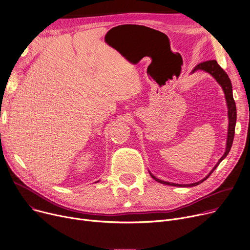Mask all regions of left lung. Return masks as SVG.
<instances>
[{
  "label": "left lung",
  "mask_w": 250,
  "mask_h": 250,
  "mask_svg": "<svg viewBox=\"0 0 250 250\" xmlns=\"http://www.w3.org/2000/svg\"><path fill=\"white\" fill-rule=\"evenodd\" d=\"M197 70H204V71L208 72L209 74H211L216 79V81H217L219 84L221 85V87H222V89L224 91L225 98H226V104H227V107H228V120H229L227 142H226V151H225L224 155L220 158L218 163L215 165V167L212 169V171L203 180L199 181V182H196V183H193V184H189V185L175 184V183L162 181V180L156 178L154 175H152L151 173H149V175L152 176L153 179H155L157 182L162 183V184H165V185L178 186V187H193V186H197L199 184H201V183L204 182L206 179H208L209 176L213 173V171L218 167V165L221 163V161L226 158V156L228 155L230 148H231L232 143H233L234 132H235V125H236V105H235V102H234V99H233V94H232L231 81H230L227 73L220 67V65H218V63H217V61H216V60H209V61H205V62H202L200 64H198L196 67L192 70V73H194Z\"/></svg>",
  "instance_id": "1"
}]
</instances>
